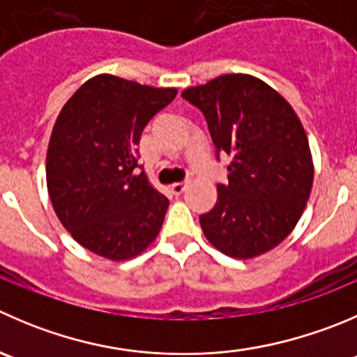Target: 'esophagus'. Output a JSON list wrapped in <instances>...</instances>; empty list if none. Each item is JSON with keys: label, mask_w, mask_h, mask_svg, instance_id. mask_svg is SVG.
Listing matches in <instances>:
<instances>
[{"label": "esophagus", "mask_w": 357, "mask_h": 357, "mask_svg": "<svg viewBox=\"0 0 357 357\" xmlns=\"http://www.w3.org/2000/svg\"><path fill=\"white\" fill-rule=\"evenodd\" d=\"M185 190H186L185 183H174V185H171L172 195H181V193L185 192Z\"/></svg>", "instance_id": "obj_1"}]
</instances>
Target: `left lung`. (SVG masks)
Segmentation results:
<instances>
[{"mask_svg":"<svg viewBox=\"0 0 357 357\" xmlns=\"http://www.w3.org/2000/svg\"><path fill=\"white\" fill-rule=\"evenodd\" d=\"M181 96L204 113L218 153L231 158L228 185H218L216 204L200 216L204 235L231 258L265 255L291 234L312 190V153L298 115L268 83L244 73Z\"/></svg>","mask_w":357,"mask_h":357,"instance_id":"8db88e82","label":"left lung"}]
</instances>
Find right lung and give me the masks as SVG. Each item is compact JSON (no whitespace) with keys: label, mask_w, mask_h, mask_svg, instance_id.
Listing matches in <instances>:
<instances>
[{"label":"right lung","mask_w":357,"mask_h":357,"mask_svg":"<svg viewBox=\"0 0 357 357\" xmlns=\"http://www.w3.org/2000/svg\"><path fill=\"white\" fill-rule=\"evenodd\" d=\"M176 94L102 73L62 106L48 141V195L62 227L94 255L126 261L157 238L169 200L134 169L143 129Z\"/></svg>","instance_id":"right-lung-1"}]
</instances>
